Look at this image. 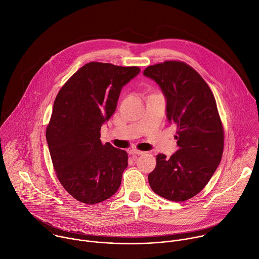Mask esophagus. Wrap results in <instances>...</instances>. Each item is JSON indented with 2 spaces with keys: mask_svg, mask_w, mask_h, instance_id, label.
Returning a JSON list of instances; mask_svg holds the SVG:
<instances>
[{
  "mask_svg": "<svg viewBox=\"0 0 259 259\" xmlns=\"http://www.w3.org/2000/svg\"><path fill=\"white\" fill-rule=\"evenodd\" d=\"M129 153L130 154H132V155H141V154H143V153H145L144 151H140V150H137V149H131L130 151H129Z\"/></svg>",
  "mask_w": 259,
  "mask_h": 259,
  "instance_id": "1",
  "label": "esophagus"
}]
</instances>
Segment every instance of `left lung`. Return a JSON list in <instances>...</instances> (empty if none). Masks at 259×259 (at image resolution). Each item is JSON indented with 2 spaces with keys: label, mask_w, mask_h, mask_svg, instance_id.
<instances>
[{
  "label": "left lung",
  "mask_w": 259,
  "mask_h": 259,
  "mask_svg": "<svg viewBox=\"0 0 259 259\" xmlns=\"http://www.w3.org/2000/svg\"><path fill=\"white\" fill-rule=\"evenodd\" d=\"M166 101V118L178 128L179 146L169 158L156 156L148 182L154 193L174 202L187 201L209 183L221 162L224 130L214 95L203 77L181 61L148 66Z\"/></svg>",
  "instance_id": "obj_1"
}]
</instances>
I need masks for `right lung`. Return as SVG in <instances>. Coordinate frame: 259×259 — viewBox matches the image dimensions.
<instances>
[{"instance_id":"1","label":"right lung","mask_w":259,"mask_h":259,"mask_svg":"<svg viewBox=\"0 0 259 259\" xmlns=\"http://www.w3.org/2000/svg\"><path fill=\"white\" fill-rule=\"evenodd\" d=\"M137 66L90 62L61 88L53 105L46 140L56 176L77 201L93 205L112 197L128 166V154L101 142V127L114 114L122 88Z\"/></svg>"}]
</instances>
